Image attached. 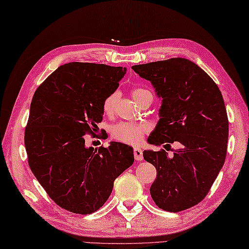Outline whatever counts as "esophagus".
Returning a JSON list of instances; mask_svg holds the SVG:
<instances>
[{
    "instance_id": "1",
    "label": "esophagus",
    "mask_w": 249,
    "mask_h": 249,
    "mask_svg": "<svg viewBox=\"0 0 249 249\" xmlns=\"http://www.w3.org/2000/svg\"><path fill=\"white\" fill-rule=\"evenodd\" d=\"M133 154H134L135 160H138V161L143 160V153H142V149L139 148V147H135V148L133 149Z\"/></svg>"
}]
</instances>
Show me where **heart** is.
<instances>
[{"instance_id":"b5f03b06","label":"heart","mask_w":249,"mask_h":249,"mask_svg":"<svg viewBox=\"0 0 249 249\" xmlns=\"http://www.w3.org/2000/svg\"><path fill=\"white\" fill-rule=\"evenodd\" d=\"M147 94H152V93L148 90H145V89L138 88L132 90V97L137 102H140L142 100L143 96ZM117 100H118V93L117 92H112L109 95H107L105 97L104 102H103V111H104L106 115H110L114 112ZM146 130V124L120 123L112 128L111 134L112 138L116 139L117 141H120V142L125 144L135 145L140 142L141 139L143 137L144 131Z\"/></svg>"}]
</instances>
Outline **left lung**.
<instances>
[{
    "instance_id": "8db88e82",
    "label": "left lung",
    "mask_w": 249,
    "mask_h": 249,
    "mask_svg": "<svg viewBox=\"0 0 249 249\" xmlns=\"http://www.w3.org/2000/svg\"><path fill=\"white\" fill-rule=\"evenodd\" d=\"M132 69L151 81L161 107L148 143L179 142L171 157L166 151H144L157 170L149 189L159 208L179 213L203 200L217 179L227 156L229 120L221 92L195 63L170 58Z\"/></svg>"
}]
</instances>
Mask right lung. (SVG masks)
I'll return each instance as SVG.
<instances>
[{
	"label": "right lung",
	"instance_id": "add662e5",
	"mask_svg": "<svg viewBox=\"0 0 249 249\" xmlns=\"http://www.w3.org/2000/svg\"><path fill=\"white\" fill-rule=\"evenodd\" d=\"M126 68L104 64L62 65L36 89L25 130L28 163L59 207L90 214L108 199L114 181L134 161L119 142L87 147L103 120V102L119 87Z\"/></svg>",
	"mask_w": 249,
	"mask_h": 249
}]
</instances>
